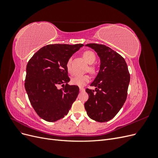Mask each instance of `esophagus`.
<instances>
[{
	"label": "esophagus",
	"instance_id": "obj_1",
	"mask_svg": "<svg viewBox=\"0 0 158 158\" xmlns=\"http://www.w3.org/2000/svg\"><path fill=\"white\" fill-rule=\"evenodd\" d=\"M80 91H81V92H84L85 91V88H82V87H80Z\"/></svg>",
	"mask_w": 158,
	"mask_h": 158
}]
</instances>
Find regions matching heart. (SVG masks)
Returning <instances> with one entry per match:
<instances>
[{"label":"heart","mask_w":158,"mask_h":158,"mask_svg":"<svg viewBox=\"0 0 158 158\" xmlns=\"http://www.w3.org/2000/svg\"><path fill=\"white\" fill-rule=\"evenodd\" d=\"M83 57L89 64L94 63L95 59H96V56L94 52L92 51H85L83 52ZM66 67L69 72L70 73L71 69V59H69L66 63ZM89 70L92 73H95V69L94 66H89ZM90 80V76L88 74H84V75H76L72 78L71 82L73 84L78 85V86H84L87 83H88Z\"/></svg>","instance_id":"obj_1"}]
</instances>
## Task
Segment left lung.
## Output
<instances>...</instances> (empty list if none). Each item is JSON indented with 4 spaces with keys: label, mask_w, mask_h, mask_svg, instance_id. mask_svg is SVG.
<instances>
[{
    "label": "left lung",
    "mask_w": 158,
    "mask_h": 158,
    "mask_svg": "<svg viewBox=\"0 0 158 158\" xmlns=\"http://www.w3.org/2000/svg\"><path fill=\"white\" fill-rule=\"evenodd\" d=\"M85 45L97 52L101 64L99 73L90 85L95 87V90L85 89L89 98L84 107L90 118L107 122L116 115L126 101L130 74L125 60L116 51L102 44Z\"/></svg>",
    "instance_id": "8db88e82"
}]
</instances>
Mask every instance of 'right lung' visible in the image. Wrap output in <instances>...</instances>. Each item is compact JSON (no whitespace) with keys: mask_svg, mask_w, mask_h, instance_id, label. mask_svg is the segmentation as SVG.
Masks as SVG:
<instances>
[{"mask_svg":"<svg viewBox=\"0 0 158 158\" xmlns=\"http://www.w3.org/2000/svg\"><path fill=\"white\" fill-rule=\"evenodd\" d=\"M83 44H51L43 47L28 61L25 88L31 105L41 118L55 122L68 114L79 88L68 82L66 63ZM61 85L63 89H59Z\"/></svg>","mask_w":158,"mask_h":158,"instance_id":"right-lung-1","label":"right lung"}]
</instances>
